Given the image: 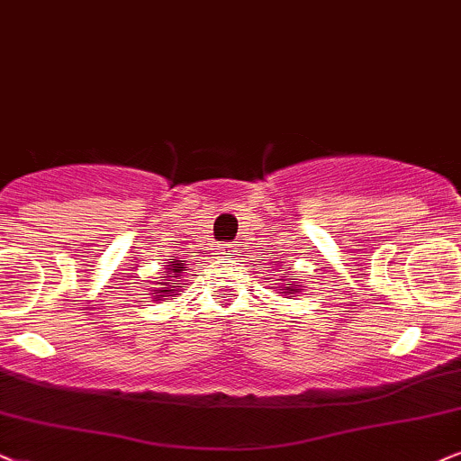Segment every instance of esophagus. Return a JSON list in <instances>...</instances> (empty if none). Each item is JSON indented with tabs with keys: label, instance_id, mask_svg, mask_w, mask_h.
<instances>
[{
	"label": "esophagus",
	"instance_id": "esophagus-1",
	"mask_svg": "<svg viewBox=\"0 0 461 461\" xmlns=\"http://www.w3.org/2000/svg\"><path fill=\"white\" fill-rule=\"evenodd\" d=\"M221 255H227V258H234L236 247H234V244H223V247H221Z\"/></svg>",
	"mask_w": 461,
	"mask_h": 461
}]
</instances>
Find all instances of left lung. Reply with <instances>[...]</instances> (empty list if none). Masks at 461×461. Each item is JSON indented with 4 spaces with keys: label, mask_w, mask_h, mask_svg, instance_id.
I'll return each instance as SVG.
<instances>
[{
    "label": "left lung",
    "mask_w": 461,
    "mask_h": 461,
    "mask_svg": "<svg viewBox=\"0 0 461 461\" xmlns=\"http://www.w3.org/2000/svg\"><path fill=\"white\" fill-rule=\"evenodd\" d=\"M294 281H295V278H294ZM294 291H295V289H291V287H289L287 291H285V294H287V295H291V294H294Z\"/></svg>",
    "instance_id": "obj_1"
}]
</instances>
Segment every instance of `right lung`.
Masks as SVG:
<instances>
[{"mask_svg":"<svg viewBox=\"0 0 461 461\" xmlns=\"http://www.w3.org/2000/svg\"><path fill=\"white\" fill-rule=\"evenodd\" d=\"M183 267H185V266L178 264V261H170V267H167V272L174 274L172 278H178V274H183ZM159 285H163V283H159ZM176 285H180V283H178V281L170 283V285H167V287L159 289V294H166V295H163V298H167V294H170V295H178L176 289H174V287H176Z\"/></svg>","mask_w":461,"mask_h":461,"instance_id":"obj_1","label":"right lung"}]
</instances>
